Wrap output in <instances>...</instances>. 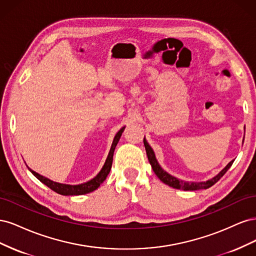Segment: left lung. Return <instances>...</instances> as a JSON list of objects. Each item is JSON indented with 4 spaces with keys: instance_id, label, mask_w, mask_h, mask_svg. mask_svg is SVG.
I'll list each match as a JSON object with an SVG mask.
<instances>
[{
    "instance_id": "1",
    "label": "left lung",
    "mask_w": 256,
    "mask_h": 256,
    "mask_svg": "<svg viewBox=\"0 0 256 256\" xmlns=\"http://www.w3.org/2000/svg\"><path fill=\"white\" fill-rule=\"evenodd\" d=\"M143 142H144V146H145V150H146L147 158H148V161H150V164L152 166V171L154 172V174L157 175V177L162 182H164L166 184L170 186V187H173L175 189H180V190H186V191H194V190H198V189H208L209 187H212V184H214L216 182H218L220 178L228 172V170L230 168V166L233 164V162H234V161H230V164L226 168H224L218 175L214 176V178H212V180H209L207 182H184V180H178V178H176L172 175H170L166 171H164V170H162L161 166H159L156 157H154V150H152V147L148 145V143L146 142L145 138L143 140Z\"/></svg>"
}]
</instances>
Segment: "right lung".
Here are the masks:
<instances>
[{
	"mask_svg": "<svg viewBox=\"0 0 256 256\" xmlns=\"http://www.w3.org/2000/svg\"><path fill=\"white\" fill-rule=\"evenodd\" d=\"M124 129H125V127H122L118 131V132L116 134L114 140H113V143H112V146H111L109 156H108V158L106 160V164L102 166V171L98 173V175L96 177H94V178H92V180H90L88 182H84V184H74V186L65 184H58V182H52V180H48V178H46V177L40 175L38 173L32 171V170H30V168H28V170H30V172H32V174L37 178V180H40L42 184H44L46 186H48V187L51 190L58 193V194H62V196H81V194H86V193H90L92 191L96 190L99 187V186L102 184V182L106 180L108 174L110 173V170H111V166H112V161H113L114 150H115L116 145H118V143L120 141V136L122 134Z\"/></svg>",
	"mask_w": 256,
	"mask_h": 256,
	"instance_id": "obj_1",
	"label": "right lung"
}]
</instances>
